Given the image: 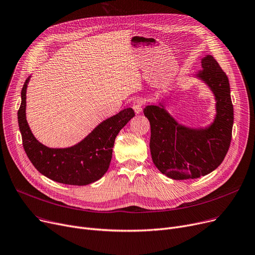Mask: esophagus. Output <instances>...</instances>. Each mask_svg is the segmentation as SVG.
I'll return each instance as SVG.
<instances>
[{
	"mask_svg": "<svg viewBox=\"0 0 255 255\" xmlns=\"http://www.w3.org/2000/svg\"><path fill=\"white\" fill-rule=\"evenodd\" d=\"M142 107H143V101L141 99H136L132 105V108L136 114H140L142 112Z\"/></svg>",
	"mask_w": 255,
	"mask_h": 255,
	"instance_id": "34e87169",
	"label": "esophagus"
}]
</instances>
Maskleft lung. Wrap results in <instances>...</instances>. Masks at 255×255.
Segmentation results:
<instances>
[{"label":"left lung","mask_w":255,"mask_h":255,"mask_svg":"<svg viewBox=\"0 0 255 255\" xmlns=\"http://www.w3.org/2000/svg\"><path fill=\"white\" fill-rule=\"evenodd\" d=\"M196 77L205 82L216 100L213 123L190 128L177 123L163 104L143 110L150 124L151 159L161 173L172 179H194L212 172L222 164L232 140L234 108L226 73L211 55L201 61Z\"/></svg>","instance_id":"left-lung-1"}]
</instances>
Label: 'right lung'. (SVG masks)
<instances>
[{"label":"right lung","mask_w":255,"mask_h":255,"mask_svg":"<svg viewBox=\"0 0 255 255\" xmlns=\"http://www.w3.org/2000/svg\"><path fill=\"white\" fill-rule=\"evenodd\" d=\"M28 81L29 77L21 90V105L17 116L23 148L32 165L46 177L64 184L86 185L103 177L110 167L117 135L135 116L134 111L128 108L107 119L74 146L51 148L36 139L26 121Z\"/></svg>","instance_id":"add662e5"}]
</instances>
